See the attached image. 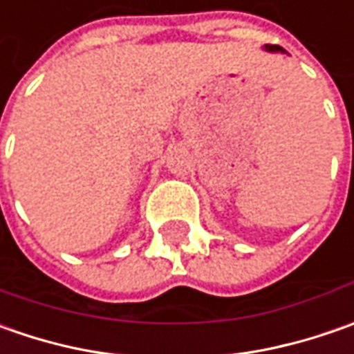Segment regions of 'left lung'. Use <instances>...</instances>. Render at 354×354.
Instances as JSON below:
<instances>
[{
	"label": "left lung",
	"instance_id": "8db88e82",
	"mask_svg": "<svg viewBox=\"0 0 354 354\" xmlns=\"http://www.w3.org/2000/svg\"><path fill=\"white\" fill-rule=\"evenodd\" d=\"M266 50H272V53H279V50H281V53H286V50H283V48L281 47H278V45H266Z\"/></svg>",
	"mask_w": 354,
	"mask_h": 354
}]
</instances>
